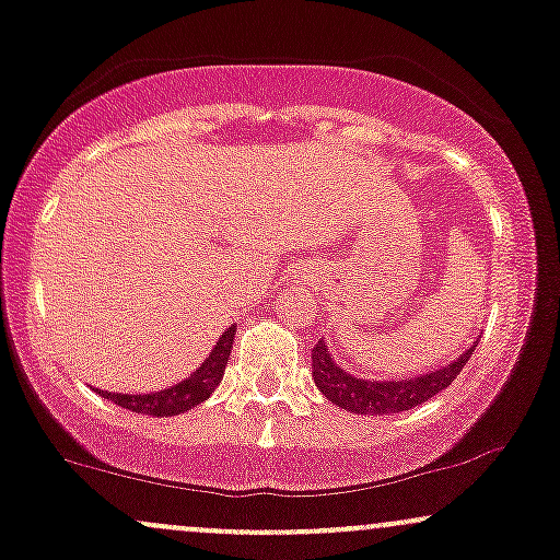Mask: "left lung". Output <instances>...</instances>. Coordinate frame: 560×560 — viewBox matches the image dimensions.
Segmentation results:
<instances>
[{
  "mask_svg": "<svg viewBox=\"0 0 560 560\" xmlns=\"http://www.w3.org/2000/svg\"><path fill=\"white\" fill-rule=\"evenodd\" d=\"M478 340L459 355L457 361L439 372L420 374V377H407V380H390V383H372V380H361L348 374L346 370L331 361L329 348L324 346V340L316 342V348L311 350L313 359V380H316V388L329 398L331 404L342 407L353 415H396V411H407L425 404L428 398H433L435 393L457 380V374L463 372V366L468 364L472 350H476Z\"/></svg>",
  "mask_w": 560,
  "mask_h": 560,
  "instance_id": "obj_1",
  "label": "left lung"
}]
</instances>
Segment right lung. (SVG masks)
Wrapping results in <instances>:
<instances>
[{
    "mask_svg": "<svg viewBox=\"0 0 560 560\" xmlns=\"http://www.w3.org/2000/svg\"><path fill=\"white\" fill-rule=\"evenodd\" d=\"M233 335H236V327H229L223 331V337L218 340V346L210 355H207L205 364L199 366L188 380L172 385L167 390L159 393H143V396H125V393H103V398L119 404L121 409L138 411V415H153V417H172L180 415V411H188L196 404L207 401L210 393L220 385L223 380L225 364H229V355L233 348Z\"/></svg>",
    "mask_w": 560,
    "mask_h": 560,
    "instance_id": "right-lung-1",
    "label": "right lung"
}]
</instances>
